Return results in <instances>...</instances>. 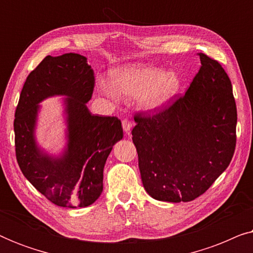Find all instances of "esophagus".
<instances>
[{
	"label": "esophagus",
	"mask_w": 253,
	"mask_h": 253,
	"mask_svg": "<svg viewBox=\"0 0 253 253\" xmlns=\"http://www.w3.org/2000/svg\"><path fill=\"white\" fill-rule=\"evenodd\" d=\"M132 122H131V121L129 120V119H124L123 121H122V126H123V130L126 131V133H129L130 132V130H131V127H132Z\"/></svg>",
	"instance_id": "34e87169"
}]
</instances>
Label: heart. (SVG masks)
Returning <instances> with one entry per match:
<instances>
[{"label": "heart", "mask_w": 253, "mask_h": 253, "mask_svg": "<svg viewBox=\"0 0 253 253\" xmlns=\"http://www.w3.org/2000/svg\"><path fill=\"white\" fill-rule=\"evenodd\" d=\"M182 79L177 72L145 64H131L112 72V84L100 79L99 88L113 100H119V92L127 96H139L144 109L155 110L167 105L177 94Z\"/></svg>", "instance_id": "obj_1"}]
</instances>
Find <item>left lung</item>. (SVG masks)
Instances as JSON below:
<instances>
[{
  "label": "left lung",
  "instance_id": "left-lung-1",
  "mask_svg": "<svg viewBox=\"0 0 253 253\" xmlns=\"http://www.w3.org/2000/svg\"><path fill=\"white\" fill-rule=\"evenodd\" d=\"M185 94L153 114L134 115L132 141L141 181L152 198L191 202L226 170L236 146L237 110L231 82L219 62L199 53Z\"/></svg>",
  "mask_w": 253,
  "mask_h": 253
}]
</instances>
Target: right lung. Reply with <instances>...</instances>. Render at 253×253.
Masks as SVG:
<instances>
[{
	"instance_id": "add662e5",
	"label": "right lung",
	"mask_w": 253,
	"mask_h": 253,
	"mask_svg": "<svg viewBox=\"0 0 253 253\" xmlns=\"http://www.w3.org/2000/svg\"><path fill=\"white\" fill-rule=\"evenodd\" d=\"M94 72L83 55H48L30 72L15 113L16 158L24 176L38 191L61 207L92 205L103 189V168L114 145L123 138L121 121L89 112ZM64 95L68 144L60 157L37 147L35 129L39 103Z\"/></svg>"
}]
</instances>
